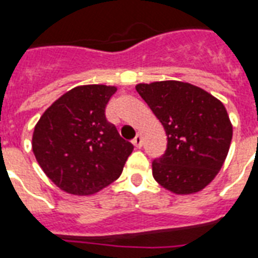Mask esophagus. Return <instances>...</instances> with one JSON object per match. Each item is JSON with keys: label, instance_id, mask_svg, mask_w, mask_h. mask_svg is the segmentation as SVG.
<instances>
[{"label": "esophagus", "instance_id": "34e87169", "mask_svg": "<svg viewBox=\"0 0 258 258\" xmlns=\"http://www.w3.org/2000/svg\"><path fill=\"white\" fill-rule=\"evenodd\" d=\"M133 145L135 146V147H137V149H141L142 145H143V141H142V137H141V135H137V137L134 138Z\"/></svg>", "mask_w": 258, "mask_h": 258}]
</instances>
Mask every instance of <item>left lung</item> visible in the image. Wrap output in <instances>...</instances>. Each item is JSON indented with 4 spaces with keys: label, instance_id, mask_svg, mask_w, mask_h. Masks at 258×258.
<instances>
[{
    "label": "left lung",
    "instance_id": "left-lung-1",
    "mask_svg": "<svg viewBox=\"0 0 258 258\" xmlns=\"http://www.w3.org/2000/svg\"><path fill=\"white\" fill-rule=\"evenodd\" d=\"M137 91L167 135L165 154L153 161L155 180L175 194L206 187L224 165L232 142L224 104L200 87L175 80L138 84Z\"/></svg>",
    "mask_w": 258,
    "mask_h": 258
}]
</instances>
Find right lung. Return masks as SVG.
I'll return each instance as SVG.
<instances>
[{
	"instance_id": "obj_1",
	"label": "right lung",
	"mask_w": 258,
	"mask_h": 258,
	"mask_svg": "<svg viewBox=\"0 0 258 258\" xmlns=\"http://www.w3.org/2000/svg\"><path fill=\"white\" fill-rule=\"evenodd\" d=\"M115 92L116 87H76L58 97L34 127V157L64 191L91 196L120 176L134 146L105 117Z\"/></svg>"
}]
</instances>
